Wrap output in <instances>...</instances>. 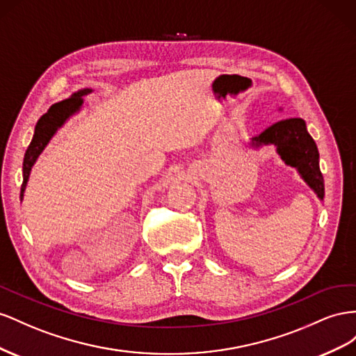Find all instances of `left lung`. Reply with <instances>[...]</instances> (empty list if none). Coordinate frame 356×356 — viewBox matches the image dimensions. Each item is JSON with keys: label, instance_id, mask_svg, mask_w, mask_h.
Here are the masks:
<instances>
[{"label": "left lung", "instance_id": "1", "mask_svg": "<svg viewBox=\"0 0 356 356\" xmlns=\"http://www.w3.org/2000/svg\"><path fill=\"white\" fill-rule=\"evenodd\" d=\"M274 145L286 165L296 167L304 181L321 200L325 195L323 176L319 168V152L316 143L307 133L306 122L301 118L283 119L268 127L250 140L252 147Z\"/></svg>", "mask_w": 356, "mask_h": 356}]
</instances>
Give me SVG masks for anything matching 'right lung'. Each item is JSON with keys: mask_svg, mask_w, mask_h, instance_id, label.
<instances>
[{"mask_svg": "<svg viewBox=\"0 0 356 356\" xmlns=\"http://www.w3.org/2000/svg\"><path fill=\"white\" fill-rule=\"evenodd\" d=\"M90 92H92V90L88 88L77 90V92H74L70 98L54 104L47 110V113H44L38 119L34 129V137L31 140V143H29L24 156V181H22V188H20V200L24 198V192L28 184L29 172H31V168L35 164L37 158L44 150L50 138L55 136L58 128L63 127L70 116L77 113L83 104V97Z\"/></svg>", "mask_w": 356, "mask_h": 356, "instance_id": "add662e5", "label": "right lung"}]
</instances>
